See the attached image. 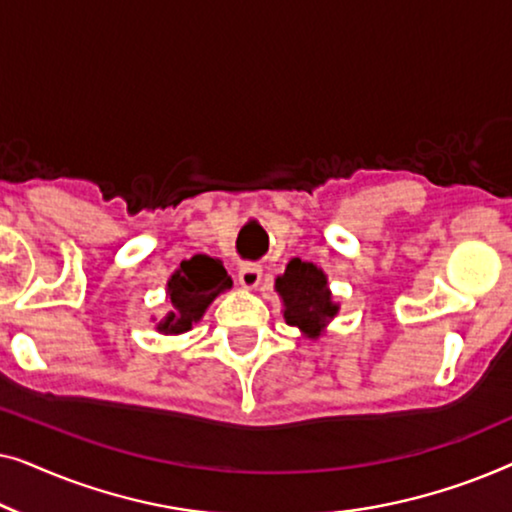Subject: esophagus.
I'll use <instances>...</instances> for the list:
<instances>
[{"label":"esophagus","mask_w":512,"mask_h":512,"mask_svg":"<svg viewBox=\"0 0 512 512\" xmlns=\"http://www.w3.org/2000/svg\"><path fill=\"white\" fill-rule=\"evenodd\" d=\"M261 265L256 263H244L240 272H237V279H240V286H244V289H256L258 284H261Z\"/></svg>","instance_id":"1"}]
</instances>
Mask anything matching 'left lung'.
<instances>
[{"label": "left lung", "instance_id": "obj_1", "mask_svg": "<svg viewBox=\"0 0 512 512\" xmlns=\"http://www.w3.org/2000/svg\"><path fill=\"white\" fill-rule=\"evenodd\" d=\"M275 291L284 303L286 324L300 328L307 338H319L328 321L340 310L328 291L324 270L300 258H293L286 265L284 275L275 279Z\"/></svg>", "mask_w": 512, "mask_h": 512}]
</instances>
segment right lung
Here are the masks:
<instances>
[{"mask_svg": "<svg viewBox=\"0 0 512 512\" xmlns=\"http://www.w3.org/2000/svg\"><path fill=\"white\" fill-rule=\"evenodd\" d=\"M230 286H233V279L228 277L219 258L198 254L188 261H181L167 282V298L172 303V312H167V317L156 328L167 335L191 331V326L198 324L212 300L219 293L228 291Z\"/></svg>", "mask_w": 512, "mask_h": 512, "instance_id": "1", "label": "right lung"}]
</instances>
